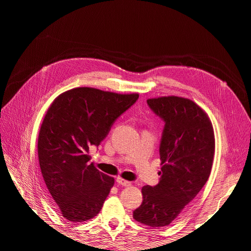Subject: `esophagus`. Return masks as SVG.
I'll return each mask as SVG.
<instances>
[{"mask_svg":"<svg viewBox=\"0 0 251 251\" xmlns=\"http://www.w3.org/2000/svg\"><path fill=\"white\" fill-rule=\"evenodd\" d=\"M116 181L118 182L119 184L124 185V186H131V182H130V181H127V180H126V179H124V178H121V177H118V178L116 179Z\"/></svg>","mask_w":251,"mask_h":251,"instance_id":"obj_1","label":"esophagus"}]
</instances>
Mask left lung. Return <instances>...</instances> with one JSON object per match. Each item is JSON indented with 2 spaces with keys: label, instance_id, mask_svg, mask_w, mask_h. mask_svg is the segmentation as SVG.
Masks as SVG:
<instances>
[{
  "label": "left lung",
  "instance_id": "1",
  "mask_svg": "<svg viewBox=\"0 0 251 251\" xmlns=\"http://www.w3.org/2000/svg\"><path fill=\"white\" fill-rule=\"evenodd\" d=\"M147 102L165 123L159 150L161 176L156 186L142 187L143 200L133 218L158 228L170 225L206 183L216 142L207 113L189 98L161 96Z\"/></svg>",
  "mask_w": 251,
  "mask_h": 251
}]
</instances>
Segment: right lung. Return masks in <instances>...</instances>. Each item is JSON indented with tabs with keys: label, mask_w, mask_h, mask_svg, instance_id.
I'll list each match as a JSON object with an SVG mask.
<instances>
[{
	"label": "right lung",
	"mask_w": 251,
	"mask_h": 251,
	"mask_svg": "<svg viewBox=\"0 0 251 251\" xmlns=\"http://www.w3.org/2000/svg\"><path fill=\"white\" fill-rule=\"evenodd\" d=\"M138 97L80 87L50 104L40 127L37 155L49 195L68 221H88L100 211L115 180L89 162V148L100 146Z\"/></svg>",
	"instance_id": "obj_1"
}]
</instances>
